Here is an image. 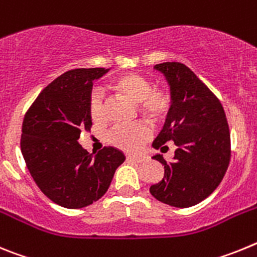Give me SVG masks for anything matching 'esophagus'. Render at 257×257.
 Segmentation results:
<instances>
[{
	"instance_id": "34e87169",
	"label": "esophagus",
	"mask_w": 257,
	"mask_h": 257,
	"mask_svg": "<svg viewBox=\"0 0 257 257\" xmlns=\"http://www.w3.org/2000/svg\"><path fill=\"white\" fill-rule=\"evenodd\" d=\"M127 160H131L134 162H138V163H142L144 161H147V157L145 156H127Z\"/></svg>"
}]
</instances>
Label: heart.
Segmentation results:
<instances>
[{
	"instance_id": "b5f03b06",
	"label": "heart",
	"mask_w": 257,
	"mask_h": 257,
	"mask_svg": "<svg viewBox=\"0 0 257 257\" xmlns=\"http://www.w3.org/2000/svg\"><path fill=\"white\" fill-rule=\"evenodd\" d=\"M110 88L115 94L126 96L138 103L140 114L151 123H161L169 115L171 96L166 90L153 87L152 82L143 74L124 72L110 81ZM88 113L95 123H103L106 119L105 103L100 91H92L88 97ZM152 131L145 123L117 124L106 135L110 145L126 152H135L151 138Z\"/></svg>"
}]
</instances>
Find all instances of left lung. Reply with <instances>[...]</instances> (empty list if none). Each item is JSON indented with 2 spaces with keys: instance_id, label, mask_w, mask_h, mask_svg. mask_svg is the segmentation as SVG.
Instances as JSON below:
<instances>
[{
  "instance_id": "1",
  "label": "left lung",
  "mask_w": 257,
  "mask_h": 257,
  "mask_svg": "<svg viewBox=\"0 0 257 257\" xmlns=\"http://www.w3.org/2000/svg\"><path fill=\"white\" fill-rule=\"evenodd\" d=\"M170 85L171 109L153 142L165 151L175 144L174 161L153 158L165 166V176L151 187L152 196L174 207H190L219 187L230 161V133L220 100L185 64L167 61L154 65Z\"/></svg>"
}]
</instances>
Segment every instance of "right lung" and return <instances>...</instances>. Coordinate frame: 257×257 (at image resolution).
I'll list each match as a JSON object with an SVG mask.
<instances>
[{"mask_svg":"<svg viewBox=\"0 0 257 257\" xmlns=\"http://www.w3.org/2000/svg\"><path fill=\"white\" fill-rule=\"evenodd\" d=\"M105 68L72 69L40 92L24 115L22 153L41 192L65 208H82L105 194L124 156L104 147L95 157L78 144L92 126L88 97Z\"/></svg>","mask_w":257,"mask_h":257,"instance_id":"add662e5","label":"right lung"}]
</instances>
